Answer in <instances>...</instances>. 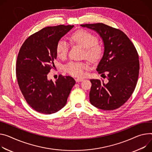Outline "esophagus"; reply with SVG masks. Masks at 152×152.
Segmentation results:
<instances>
[{
    "label": "esophagus",
    "instance_id": "34e87169",
    "mask_svg": "<svg viewBox=\"0 0 152 152\" xmlns=\"http://www.w3.org/2000/svg\"><path fill=\"white\" fill-rule=\"evenodd\" d=\"M83 80H84V79H82V78H77V79H76V82H82Z\"/></svg>",
    "mask_w": 152,
    "mask_h": 152
}]
</instances>
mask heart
<instances>
[{
    "instance_id": "b5f03b06",
    "label": "heart",
    "mask_w": 152,
    "mask_h": 152,
    "mask_svg": "<svg viewBox=\"0 0 152 152\" xmlns=\"http://www.w3.org/2000/svg\"><path fill=\"white\" fill-rule=\"evenodd\" d=\"M70 42L84 48V56H86L91 62L98 61L102 56L103 48L98 44V37L92 33L84 30H80L73 33L70 37ZM69 49L66 41L60 39L56 45V54L59 58H66ZM88 68L85 62L71 61L65 66V70L72 76L80 77L84 74V71Z\"/></svg>"
}]
</instances>
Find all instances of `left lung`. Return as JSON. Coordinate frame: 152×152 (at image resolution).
Wrapping results in <instances>:
<instances>
[{
    "label": "left lung",
    "instance_id": "obj_1",
    "mask_svg": "<svg viewBox=\"0 0 152 152\" xmlns=\"http://www.w3.org/2000/svg\"><path fill=\"white\" fill-rule=\"evenodd\" d=\"M97 32L103 40L104 53L96 70L107 80L91 79L90 101L104 110L119 108L130 98L140 72L139 56L127 36L102 23L80 25ZM106 77V76H105Z\"/></svg>",
    "mask_w": 152,
    "mask_h": 152
}]
</instances>
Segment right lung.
Listing matches in <instances>:
<instances>
[{"label": "right lung", "mask_w": 152, "mask_h": 152, "mask_svg": "<svg viewBox=\"0 0 152 152\" xmlns=\"http://www.w3.org/2000/svg\"><path fill=\"white\" fill-rule=\"evenodd\" d=\"M74 25L48 26L33 34L21 46L16 61V77L28 105L36 112L50 115L63 108L76 83L59 75L56 82L47 79L57 58L56 45Z\"/></svg>", "instance_id": "obj_1"}]
</instances>
